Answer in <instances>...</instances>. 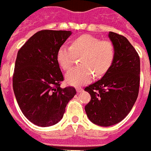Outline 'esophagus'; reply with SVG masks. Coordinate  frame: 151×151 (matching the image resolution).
I'll return each instance as SVG.
<instances>
[{
  "label": "esophagus",
  "mask_w": 151,
  "mask_h": 151,
  "mask_svg": "<svg viewBox=\"0 0 151 151\" xmlns=\"http://www.w3.org/2000/svg\"><path fill=\"white\" fill-rule=\"evenodd\" d=\"M83 91V89L82 88H76V91L78 93H80V92H82Z\"/></svg>",
  "instance_id": "obj_1"
}]
</instances>
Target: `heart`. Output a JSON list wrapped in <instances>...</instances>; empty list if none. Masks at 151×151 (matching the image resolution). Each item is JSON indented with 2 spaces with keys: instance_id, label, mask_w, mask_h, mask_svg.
Masks as SVG:
<instances>
[{
  "instance_id": "b5f03b06",
  "label": "heart",
  "mask_w": 151,
  "mask_h": 151,
  "mask_svg": "<svg viewBox=\"0 0 151 151\" xmlns=\"http://www.w3.org/2000/svg\"><path fill=\"white\" fill-rule=\"evenodd\" d=\"M81 55L82 66L71 68L65 76L67 83L76 87L90 83L95 74L100 77L106 73L114 60V45L91 35H83L71 42V47L62 45L57 51L56 59L63 70H68L76 57Z\"/></svg>"
}]
</instances>
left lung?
Instances as JSON below:
<instances>
[{"mask_svg":"<svg viewBox=\"0 0 151 151\" xmlns=\"http://www.w3.org/2000/svg\"><path fill=\"white\" fill-rule=\"evenodd\" d=\"M114 47L111 66L101 80L84 91L91 95L85 106L88 119L96 125L110 127L129 114L138 98L140 82V59L125 37L110 32Z\"/></svg>","mask_w":151,"mask_h":151,"instance_id":"8db88e82","label":"left lung"}]
</instances>
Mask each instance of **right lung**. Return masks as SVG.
I'll list each match as a JSON object with an SVG mask.
<instances>
[{"instance_id": "right-lung-1", "label": "right lung", "mask_w": 151, "mask_h": 151, "mask_svg": "<svg viewBox=\"0 0 151 151\" xmlns=\"http://www.w3.org/2000/svg\"><path fill=\"white\" fill-rule=\"evenodd\" d=\"M71 31L41 30L18 51L12 87L24 115L39 127L60 122L67 104L76 94L73 87L60 88L63 76L56 53Z\"/></svg>"}]
</instances>
